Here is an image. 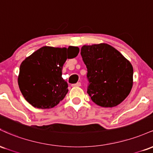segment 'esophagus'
<instances>
[{"label":"esophagus","instance_id":"esophagus-1","mask_svg":"<svg viewBox=\"0 0 153 153\" xmlns=\"http://www.w3.org/2000/svg\"><path fill=\"white\" fill-rule=\"evenodd\" d=\"M80 85H81V83H80V82H78L77 83L73 84V85H72V86L73 87H80Z\"/></svg>","mask_w":153,"mask_h":153}]
</instances>
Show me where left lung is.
Masks as SVG:
<instances>
[{
	"label": "left lung",
	"mask_w": 153,
	"mask_h": 153,
	"mask_svg": "<svg viewBox=\"0 0 153 153\" xmlns=\"http://www.w3.org/2000/svg\"><path fill=\"white\" fill-rule=\"evenodd\" d=\"M87 68V93L96 104L114 107L127 97L133 85L131 64L108 44L83 45L80 50Z\"/></svg>",
	"instance_id": "8db88e82"
}]
</instances>
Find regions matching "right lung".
I'll return each instance as SVG.
<instances>
[{
  "label": "right lung",
  "instance_id": "obj_1",
  "mask_svg": "<svg viewBox=\"0 0 153 153\" xmlns=\"http://www.w3.org/2000/svg\"><path fill=\"white\" fill-rule=\"evenodd\" d=\"M79 53L78 47H41L22 62L18 83L26 101L35 108H51L57 106L68 92V85L62 78L67 59Z\"/></svg>",
  "mask_w": 153,
  "mask_h": 153
}]
</instances>
